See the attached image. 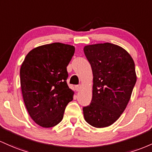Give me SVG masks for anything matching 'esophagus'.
I'll list each match as a JSON object with an SVG mask.
<instances>
[{"label": "esophagus", "instance_id": "34e87169", "mask_svg": "<svg viewBox=\"0 0 152 152\" xmlns=\"http://www.w3.org/2000/svg\"><path fill=\"white\" fill-rule=\"evenodd\" d=\"M80 89H81V85H76L75 86L76 91H80Z\"/></svg>", "mask_w": 152, "mask_h": 152}]
</instances>
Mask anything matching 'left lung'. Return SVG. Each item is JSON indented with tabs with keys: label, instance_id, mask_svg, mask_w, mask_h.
<instances>
[{
	"label": "left lung",
	"instance_id": "8db88e82",
	"mask_svg": "<svg viewBox=\"0 0 152 152\" xmlns=\"http://www.w3.org/2000/svg\"><path fill=\"white\" fill-rule=\"evenodd\" d=\"M93 71V98L83 108L87 123L104 128L115 122L126 108L136 82L135 64L129 52L111 43L84 47Z\"/></svg>",
	"mask_w": 152,
	"mask_h": 152
}]
</instances>
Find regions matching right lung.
I'll return each instance as SVG.
<instances>
[{
    "label": "right lung",
    "instance_id": "add662e5",
    "mask_svg": "<svg viewBox=\"0 0 152 152\" xmlns=\"http://www.w3.org/2000/svg\"><path fill=\"white\" fill-rule=\"evenodd\" d=\"M75 47L52 43L31 49L20 69L23 101L30 117L44 128L57 125L66 106L73 100L74 91L68 87L67 67Z\"/></svg>",
    "mask_w": 152,
    "mask_h": 152
}]
</instances>
